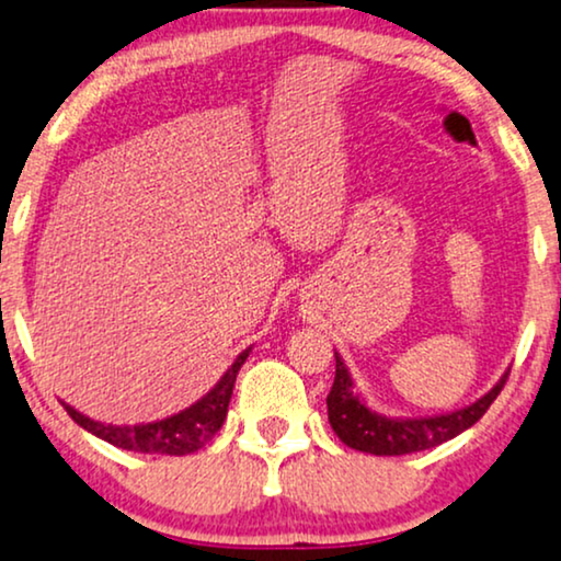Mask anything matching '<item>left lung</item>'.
<instances>
[{"instance_id": "left-lung-1", "label": "left lung", "mask_w": 561, "mask_h": 561, "mask_svg": "<svg viewBox=\"0 0 561 561\" xmlns=\"http://www.w3.org/2000/svg\"><path fill=\"white\" fill-rule=\"evenodd\" d=\"M333 357H336V378H333L331 393L325 399L329 422L344 445L373 453V456H407V453L430 450L435 445L448 443L486 414V409L492 407V401L497 399L507 380L505 373L497 380V386L489 388L481 399L463 409L448 411V414L386 416L367 407L363 396L354 391V380L339 352H333Z\"/></svg>"}]
</instances>
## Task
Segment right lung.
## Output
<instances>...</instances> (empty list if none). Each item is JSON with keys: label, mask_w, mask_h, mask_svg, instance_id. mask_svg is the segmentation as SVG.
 Instances as JSON below:
<instances>
[{"label": "right lung", "mask_w": 561, "mask_h": 561, "mask_svg": "<svg viewBox=\"0 0 561 561\" xmlns=\"http://www.w3.org/2000/svg\"><path fill=\"white\" fill-rule=\"evenodd\" d=\"M251 354V346L243 350L236 357V363L228 367V373L217 380L207 396H202L188 409L179 411V414L165 416V420L147 422V424H103L90 420L77 411L69 403H64L67 414L80 424L82 430L92 432L95 437L105 439V443L116 445V448L134 450V453H150V456H188V453L202 450L211 437L222 427L225 416H228L230 396L236 388L238 370Z\"/></svg>", "instance_id": "right-lung-1"}]
</instances>
